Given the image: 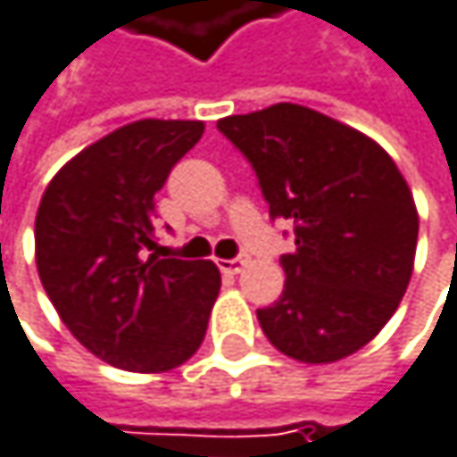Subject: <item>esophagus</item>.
<instances>
[{
  "label": "esophagus",
  "mask_w": 457,
  "mask_h": 457,
  "mask_svg": "<svg viewBox=\"0 0 457 457\" xmlns=\"http://www.w3.org/2000/svg\"><path fill=\"white\" fill-rule=\"evenodd\" d=\"M247 266V255H239V258H231V261H218V269L223 271V274H239L242 269Z\"/></svg>",
  "instance_id": "obj_1"
}]
</instances>
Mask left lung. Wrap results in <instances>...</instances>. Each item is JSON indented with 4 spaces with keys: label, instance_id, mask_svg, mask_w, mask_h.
Listing matches in <instances>:
<instances>
[{
    "label": "left lung",
    "instance_id": "left-lung-1",
    "mask_svg": "<svg viewBox=\"0 0 457 457\" xmlns=\"http://www.w3.org/2000/svg\"><path fill=\"white\" fill-rule=\"evenodd\" d=\"M218 129L250 159L271 218L295 223L285 290L258 309L290 359L330 364L372 341L415 263L418 210L394 159L364 132L298 104L226 116Z\"/></svg>",
    "mask_w": 457,
    "mask_h": 457
}]
</instances>
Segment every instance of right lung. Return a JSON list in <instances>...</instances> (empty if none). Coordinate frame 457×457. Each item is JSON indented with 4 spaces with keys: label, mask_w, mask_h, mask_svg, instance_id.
<instances>
[{
    "label": "right lung",
    "mask_w": 457,
    "mask_h": 457,
    "mask_svg": "<svg viewBox=\"0 0 457 457\" xmlns=\"http://www.w3.org/2000/svg\"><path fill=\"white\" fill-rule=\"evenodd\" d=\"M204 121L137 119L69 159L37 210V269L58 317L98 359L167 372L204 341L220 271L159 258L154 194Z\"/></svg>",
    "instance_id": "add662e5"
}]
</instances>
